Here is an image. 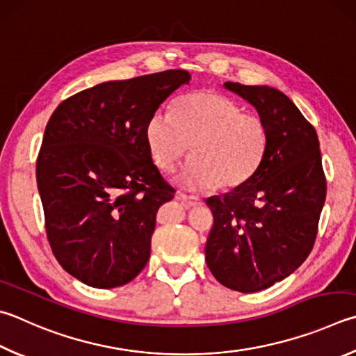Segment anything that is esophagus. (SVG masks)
I'll return each instance as SVG.
<instances>
[{
    "instance_id": "1",
    "label": "esophagus",
    "mask_w": 356,
    "mask_h": 356,
    "mask_svg": "<svg viewBox=\"0 0 356 356\" xmlns=\"http://www.w3.org/2000/svg\"><path fill=\"white\" fill-rule=\"evenodd\" d=\"M179 199L182 200V204L186 207V209H193V207H200V205H202V200H200L199 197L184 195V193H180Z\"/></svg>"
}]
</instances>
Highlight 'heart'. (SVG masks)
Here are the masks:
<instances>
[{"label":"heart","mask_w":356,"mask_h":356,"mask_svg":"<svg viewBox=\"0 0 356 356\" xmlns=\"http://www.w3.org/2000/svg\"><path fill=\"white\" fill-rule=\"evenodd\" d=\"M154 163L170 172L186 156L179 182L191 190L230 191L254 177L268 147V127L215 90L191 92L174 102L172 115L154 112L145 127Z\"/></svg>","instance_id":"heart-1"}]
</instances>
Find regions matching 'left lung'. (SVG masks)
<instances>
[{
  "label": "left lung",
  "instance_id": "8db88e82",
  "mask_svg": "<svg viewBox=\"0 0 356 356\" xmlns=\"http://www.w3.org/2000/svg\"><path fill=\"white\" fill-rule=\"evenodd\" d=\"M224 87L255 107L268 127V147L248 184L207 199L215 222L205 261L221 285L257 293L286 279L307 260L327 182L318 134L285 93L238 82Z\"/></svg>",
  "mask_w": 356,
  "mask_h": 356
}]
</instances>
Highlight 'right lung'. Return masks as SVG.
<instances>
[{
	"mask_svg": "<svg viewBox=\"0 0 356 356\" xmlns=\"http://www.w3.org/2000/svg\"><path fill=\"white\" fill-rule=\"evenodd\" d=\"M190 79L168 70L101 82L51 115L37 159L47 235L60 266L88 286L126 285L149 260L157 211L174 188L154 165L145 127Z\"/></svg>",
	"mask_w": 356,
	"mask_h": 356,
	"instance_id": "add662e5",
	"label": "right lung"
}]
</instances>
